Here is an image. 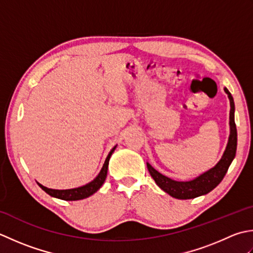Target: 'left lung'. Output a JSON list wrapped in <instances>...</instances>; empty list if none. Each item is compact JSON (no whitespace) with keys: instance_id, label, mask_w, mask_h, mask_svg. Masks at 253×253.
<instances>
[{"instance_id":"obj_1","label":"left lung","mask_w":253,"mask_h":253,"mask_svg":"<svg viewBox=\"0 0 253 253\" xmlns=\"http://www.w3.org/2000/svg\"><path fill=\"white\" fill-rule=\"evenodd\" d=\"M226 94L228 95L230 101V112H229V126L230 134L228 138L227 146L221 156L220 161L215 165L213 168H211L208 171L200 174L199 177L194 178L190 181H176V180L170 179L164 176L161 172H158L156 169H154L151 165L147 163V169L151 173L152 178L155 180L156 184L165 192L171 195L172 198L180 200H188L198 198L200 195H204L212 191L214 188L217 187L219 182L225 177L226 172L230 166L231 162L234 161L236 156L237 149V128L235 123V102L234 98L231 96L229 90L224 88Z\"/></svg>"}]
</instances>
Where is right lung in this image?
Returning a JSON list of instances; mask_svg holds the SVG:
<instances>
[{
    "instance_id": "right-lung-1",
    "label": "right lung",
    "mask_w": 253,
    "mask_h": 253,
    "mask_svg": "<svg viewBox=\"0 0 253 253\" xmlns=\"http://www.w3.org/2000/svg\"><path fill=\"white\" fill-rule=\"evenodd\" d=\"M117 145L113 147L110 153L108 154V156L105 161L104 166H102L100 172L98 173V176L90 181L89 183H87L85 185H82V187L79 188H74V189H68V190H55V189H49L47 187H43L42 184H40L39 182L38 185L43 190L44 192H47L49 195L56 199H61L64 201H77V200H83L90 197L91 194H94L97 192L98 190L100 189V187L104 184L106 177H107V171H108V165H109V159L112 155V153L115 152Z\"/></svg>"
}]
</instances>
